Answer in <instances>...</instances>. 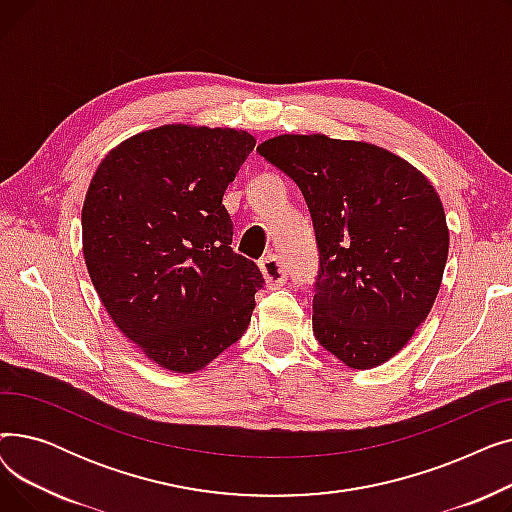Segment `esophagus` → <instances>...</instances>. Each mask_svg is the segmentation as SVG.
I'll return each instance as SVG.
<instances>
[{
	"label": "esophagus",
	"mask_w": 512,
	"mask_h": 512,
	"mask_svg": "<svg viewBox=\"0 0 512 512\" xmlns=\"http://www.w3.org/2000/svg\"><path fill=\"white\" fill-rule=\"evenodd\" d=\"M259 270L270 288H278L286 282L288 274H286V267L284 263L276 257V255H267L259 261Z\"/></svg>",
	"instance_id": "1"
}]
</instances>
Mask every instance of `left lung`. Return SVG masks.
<instances>
[{"instance_id": "obj_1", "label": "left lung", "mask_w": 512, "mask_h": 512, "mask_svg": "<svg viewBox=\"0 0 512 512\" xmlns=\"http://www.w3.org/2000/svg\"><path fill=\"white\" fill-rule=\"evenodd\" d=\"M299 184L321 274L313 334L351 369L386 363L434 307L448 257L436 188L407 159L367 141L278 134L257 147Z\"/></svg>"}]
</instances>
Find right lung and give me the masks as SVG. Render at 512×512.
<instances>
[{"label":"right lung","mask_w":512,"mask_h":512,"mask_svg":"<svg viewBox=\"0 0 512 512\" xmlns=\"http://www.w3.org/2000/svg\"><path fill=\"white\" fill-rule=\"evenodd\" d=\"M255 147L247 130L164 124L116 145L83 205L87 272L118 330L174 373L245 334L259 267L230 247L222 197Z\"/></svg>","instance_id":"add662e5"}]
</instances>
